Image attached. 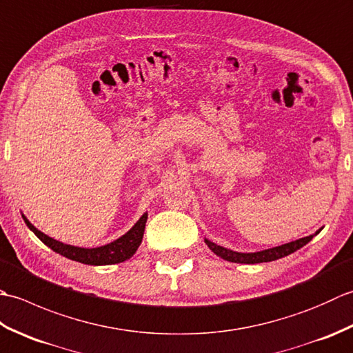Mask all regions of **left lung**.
<instances>
[{
    "mask_svg": "<svg viewBox=\"0 0 353 353\" xmlns=\"http://www.w3.org/2000/svg\"><path fill=\"white\" fill-rule=\"evenodd\" d=\"M321 229H319L316 234L305 236V238H299V239H296V241H291V243L277 245V247H272V249H265L261 252H252V253H243V252H235V250L226 249V247L209 241L208 238H205V243L208 244L209 249H211L216 254V256L223 258L224 261L236 262V264H261V262H272L276 259H281L283 256H288V254L294 253L299 249H302V247L308 244L314 236L320 234Z\"/></svg>",
    "mask_w": 353,
    "mask_h": 353,
    "instance_id": "obj_1",
    "label": "left lung"
}]
</instances>
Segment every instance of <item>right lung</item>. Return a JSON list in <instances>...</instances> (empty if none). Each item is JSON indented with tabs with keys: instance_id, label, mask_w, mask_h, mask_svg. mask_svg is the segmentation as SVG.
Masks as SVG:
<instances>
[{
	"instance_id": "1",
	"label": "right lung",
	"mask_w": 353,
	"mask_h": 353,
	"mask_svg": "<svg viewBox=\"0 0 353 353\" xmlns=\"http://www.w3.org/2000/svg\"><path fill=\"white\" fill-rule=\"evenodd\" d=\"M147 212L142 214L141 219L133 224L129 232H125L124 235L117 238L115 241L109 244H104L100 247H91V249H86V247H79V245H71L57 241V239L45 235L43 232L36 229L32 223L27 220V216L22 214V219H24L27 228L33 232V234L41 239V241L50 247L52 252H56L62 256L68 258L71 261L81 262V264L88 265H110V264H118V262H124L130 259L134 253H137L138 247L141 245L142 236H144V229L147 223Z\"/></svg>"
}]
</instances>
